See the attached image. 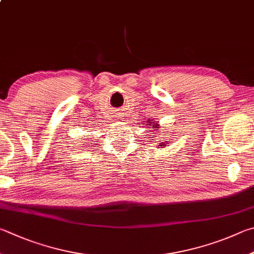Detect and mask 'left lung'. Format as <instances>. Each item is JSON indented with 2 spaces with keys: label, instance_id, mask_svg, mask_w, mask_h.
I'll use <instances>...</instances> for the list:
<instances>
[{
  "label": "left lung",
  "instance_id": "1",
  "mask_svg": "<svg viewBox=\"0 0 254 254\" xmlns=\"http://www.w3.org/2000/svg\"><path fill=\"white\" fill-rule=\"evenodd\" d=\"M146 126L147 127H151V128H153V131H155V133H159L160 131H159V128H161V127L159 126V122H154V120H150V121H146ZM143 126H145V124H143ZM151 136V135H150ZM168 140V139H167ZM167 140H164V142H162V141H158L159 142V149H163V147H165V146H168V144L170 143V141H167ZM169 140H172V137H170Z\"/></svg>",
  "mask_w": 254,
  "mask_h": 254
}]
</instances>
